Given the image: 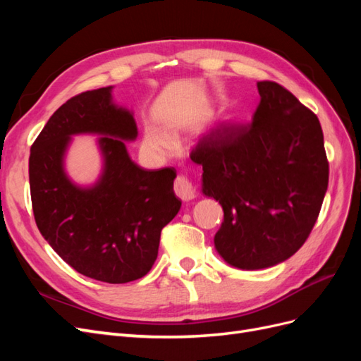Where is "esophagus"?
Segmentation results:
<instances>
[{
    "instance_id": "esophagus-1",
    "label": "esophagus",
    "mask_w": 361,
    "mask_h": 361,
    "mask_svg": "<svg viewBox=\"0 0 361 361\" xmlns=\"http://www.w3.org/2000/svg\"><path fill=\"white\" fill-rule=\"evenodd\" d=\"M174 192H176L178 197L183 202H190L194 199L192 185L187 178L183 176H179L176 180H174Z\"/></svg>"
}]
</instances>
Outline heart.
<instances>
[{
	"instance_id": "1",
	"label": "heart",
	"mask_w": 361,
	"mask_h": 361,
	"mask_svg": "<svg viewBox=\"0 0 361 361\" xmlns=\"http://www.w3.org/2000/svg\"><path fill=\"white\" fill-rule=\"evenodd\" d=\"M143 146L145 149L149 152V154H166V152L170 149L171 143L170 138L159 133V130L149 128L145 133V138H143Z\"/></svg>"
}]
</instances>
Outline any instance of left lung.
Returning a JSON list of instances; mask_svg holds the SVG:
<instances>
[{
    "label": "left lung",
    "instance_id": "left-lung-1",
    "mask_svg": "<svg viewBox=\"0 0 361 361\" xmlns=\"http://www.w3.org/2000/svg\"><path fill=\"white\" fill-rule=\"evenodd\" d=\"M257 90L248 126H218L191 152L203 167L202 192L224 211L215 248L241 269L274 267L297 253L329 187L318 117L277 82L259 81Z\"/></svg>",
    "mask_w": 361,
    "mask_h": 361
}]
</instances>
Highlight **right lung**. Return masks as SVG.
<instances>
[{
    "label": "right lung",
    "instance_id": "right-lung-1",
    "mask_svg": "<svg viewBox=\"0 0 361 361\" xmlns=\"http://www.w3.org/2000/svg\"><path fill=\"white\" fill-rule=\"evenodd\" d=\"M111 92H84L51 116L31 146L30 191L36 224L54 251L80 274L117 285L150 271L162 227L182 202L173 191L176 170H146L130 159L125 141L137 138V123ZM80 133L102 135L103 173L90 188L73 184L63 170Z\"/></svg>",
    "mask_w": 361,
    "mask_h": 361
}]
</instances>
